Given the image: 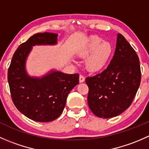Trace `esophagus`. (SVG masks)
Listing matches in <instances>:
<instances>
[{"mask_svg":"<svg viewBox=\"0 0 149 149\" xmlns=\"http://www.w3.org/2000/svg\"><path fill=\"white\" fill-rule=\"evenodd\" d=\"M84 81H85V78H84V76H82V75H80V76H79V82H80V83H82V82H84Z\"/></svg>","mask_w":149,"mask_h":149,"instance_id":"1","label":"esophagus"}]
</instances>
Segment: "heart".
<instances>
[{"instance_id":"obj_1","label":"heart","mask_w":149,"mask_h":149,"mask_svg":"<svg viewBox=\"0 0 149 149\" xmlns=\"http://www.w3.org/2000/svg\"><path fill=\"white\" fill-rule=\"evenodd\" d=\"M113 53V45L109 41L97 35L91 36L87 39L81 49L80 55L87 58L85 65L90 72L102 70L109 63Z\"/></svg>"}]
</instances>
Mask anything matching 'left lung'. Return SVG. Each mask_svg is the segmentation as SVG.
I'll list each match as a JSON object with an SVG mask.
<instances>
[{
	"mask_svg": "<svg viewBox=\"0 0 149 149\" xmlns=\"http://www.w3.org/2000/svg\"><path fill=\"white\" fill-rule=\"evenodd\" d=\"M139 56L121 34L109 65L101 73L86 79L88 104L101 118L120 115L131 104L141 83Z\"/></svg>",
	"mask_w": 149,
	"mask_h": 149,
	"instance_id": "8db88e82",
	"label": "left lung"
}]
</instances>
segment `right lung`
Listing matches in <instances>:
<instances>
[{
    "label": "right lung",
    "mask_w": 149,
    "mask_h": 149,
    "mask_svg": "<svg viewBox=\"0 0 149 149\" xmlns=\"http://www.w3.org/2000/svg\"><path fill=\"white\" fill-rule=\"evenodd\" d=\"M58 34L37 33L19 45L8 70L13 102L23 115L37 122L55 120L63 111L69 92L79 83V75L52 70L41 77L30 76L26 62L35 45H55Z\"/></svg>",
    "instance_id": "obj_1"
}]
</instances>
